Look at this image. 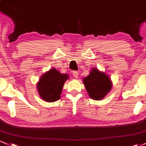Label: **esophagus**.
I'll return each mask as SVG.
<instances>
[{"label":"esophagus","mask_w":146,"mask_h":146,"mask_svg":"<svg viewBox=\"0 0 146 146\" xmlns=\"http://www.w3.org/2000/svg\"><path fill=\"white\" fill-rule=\"evenodd\" d=\"M72 75H73V76L74 78H77L78 76H79V72L74 71L73 73H72Z\"/></svg>","instance_id":"1"}]
</instances>
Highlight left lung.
<instances>
[{
  "label": "left lung",
  "mask_w": 146,
  "mask_h": 146,
  "mask_svg": "<svg viewBox=\"0 0 146 146\" xmlns=\"http://www.w3.org/2000/svg\"><path fill=\"white\" fill-rule=\"evenodd\" d=\"M84 83L89 96L95 100L104 98L112 86L109 76L96 68H94L90 74L84 78Z\"/></svg>",
  "instance_id": "left-lung-1"
}]
</instances>
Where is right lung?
<instances>
[{"mask_svg": "<svg viewBox=\"0 0 146 146\" xmlns=\"http://www.w3.org/2000/svg\"><path fill=\"white\" fill-rule=\"evenodd\" d=\"M66 74H60L53 68L42 76L37 84V89L40 97L46 102H52L60 98L64 83L68 79Z\"/></svg>", "mask_w": 146, "mask_h": 146, "instance_id": "obj_1", "label": "right lung"}]
</instances>
